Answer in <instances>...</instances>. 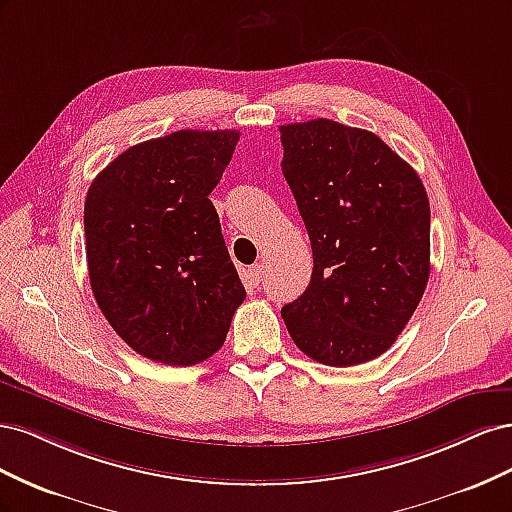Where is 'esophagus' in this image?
<instances>
[{
	"mask_svg": "<svg viewBox=\"0 0 512 512\" xmlns=\"http://www.w3.org/2000/svg\"><path fill=\"white\" fill-rule=\"evenodd\" d=\"M245 275H247V280H250V284L258 286L262 282V275H265V271H262V265H254L245 271Z\"/></svg>",
	"mask_w": 512,
	"mask_h": 512,
	"instance_id": "1",
	"label": "esophagus"
}]
</instances>
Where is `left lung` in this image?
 <instances>
[{
    "mask_svg": "<svg viewBox=\"0 0 512 512\" xmlns=\"http://www.w3.org/2000/svg\"><path fill=\"white\" fill-rule=\"evenodd\" d=\"M282 173L314 254L312 282L282 307L309 359L350 367L404 331L429 280V198L380 136L331 119L280 126Z\"/></svg>",
    "mask_w": 512,
    "mask_h": 512,
    "instance_id": "obj_1",
    "label": "left lung"
}]
</instances>
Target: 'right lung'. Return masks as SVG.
I'll use <instances>...</instances> for the list:
<instances>
[{
    "label": "right lung",
    "instance_id": "1",
    "mask_svg": "<svg viewBox=\"0 0 512 512\" xmlns=\"http://www.w3.org/2000/svg\"><path fill=\"white\" fill-rule=\"evenodd\" d=\"M237 141V130L151 138L89 185L91 290L115 333L145 359L179 367L209 359L245 299L209 200Z\"/></svg>",
    "mask_w": 512,
    "mask_h": 512
}]
</instances>
